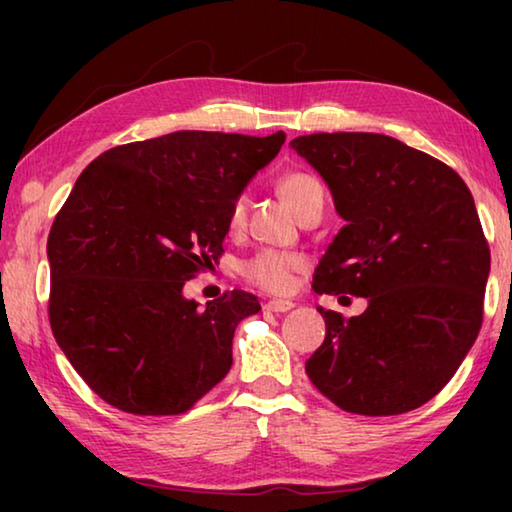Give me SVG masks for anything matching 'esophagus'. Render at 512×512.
Masks as SVG:
<instances>
[{"mask_svg":"<svg viewBox=\"0 0 512 512\" xmlns=\"http://www.w3.org/2000/svg\"><path fill=\"white\" fill-rule=\"evenodd\" d=\"M293 307H296V305H293L291 300H268L264 305V309L275 311V314H284V311H291Z\"/></svg>","mask_w":512,"mask_h":512,"instance_id":"1","label":"esophagus"}]
</instances>
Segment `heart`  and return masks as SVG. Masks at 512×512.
<instances>
[{
	"label": "heart",
	"mask_w": 512,
	"mask_h": 512,
	"mask_svg": "<svg viewBox=\"0 0 512 512\" xmlns=\"http://www.w3.org/2000/svg\"><path fill=\"white\" fill-rule=\"evenodd\" d=\"M277 192L289 203V207L298 216L305 214L309 207L323 203V187L318 180L305 171H287L277 180ZM248 203L246 196H237L228 210V228L239 230L246 223ZM302 257L293 253H280V250H259L257 255L246 259L241 266V275L250 284H255L268 293H287L293 287L296 273L302 271Z\"/></svg>",
	"instance_id": "b5f03b06"
}]
</instances>
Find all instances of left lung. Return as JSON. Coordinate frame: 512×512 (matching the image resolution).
<instances>
[{
	"label": "left lung",
	"mask_w": 512,
	"mask_h": 512,
	"mask_svg": "<svg viewBox=\"0 0 512 512\" xmlns=\"http://www.w3.org/2000/svg\"><path fill=\"white\" fill-rule=\"evenodd\" d=\"M332 189L348 225L314 275L316 293L368 298L345 320L318 309L325 341L305 370L339 409L400 415L454 377L483 323L490 248L458 173L377 133H314L291 142Z\"/></svg>",
	"instance_id": "left-lung-1"
}]
</instances>
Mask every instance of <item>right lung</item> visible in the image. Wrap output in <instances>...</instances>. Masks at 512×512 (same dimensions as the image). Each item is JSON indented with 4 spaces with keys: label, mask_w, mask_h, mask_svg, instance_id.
<instances>
[{
    "label": "right lung",
    "mask_w": 512,
    "mask_h": 512,
    "mask_svg": "<svg viewBox=\"0 0 512 512\" xmlns=\"http://www.w3.org/2000/svg\"><path fill=\"white\" fill-rule=\"evenodd\" d=\"M284 140L178 131L115 146L76 180L47 239L49 323L103 402L180 415L228 375L257 296L225 291L201 309L183 287L219 262L232 201Z\"/></svg>",
    "instance_id": "1"
}]
</instances>
